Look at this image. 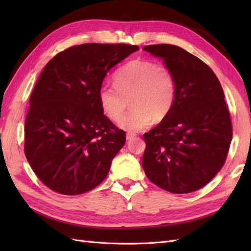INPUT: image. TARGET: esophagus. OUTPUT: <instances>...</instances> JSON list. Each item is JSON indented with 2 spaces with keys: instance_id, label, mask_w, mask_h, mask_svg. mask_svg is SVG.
<instances>
[{
  "instance_id": "obj_1",
  "label": "esophagus",
  "mask_w": 251,
  "mask_h": 251,
  "mask_svg": "<svg viewBox=\"0 0 251 251\" xmlns=\"http://www.w3.org/2000/svg\"><path fill=\"white\" fill-rule=\"evenodd\" d=\"M136 136V134H134V133H126V140H131L133 137H135Z\"/></svg>"
}]
</instances>
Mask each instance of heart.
Wrapping results in <instances>:
<instances>
[{
	"instance_id": "b5f03b06",
	"label": "heart",
	"mask_w": 251,
	"mask_h": 251,
	"mask_svg": "<svg viewBox=\"0 0 251 251\" xmlns=\"http://www.w3.org/2000/svg\"><path fill=\"white\" fill-rule=\"evenodd\" d=\"M114 85H103L98 100L111 120L117 121L130 98L132 110L119 121V126L130 132L148 127L151 120L160 121L169 115L176 98V80L169 67L151 60L133 59L114 74Z\"/></svg>"
}]
</instances>
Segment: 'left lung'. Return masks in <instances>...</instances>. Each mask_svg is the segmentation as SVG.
Listing matches in <instances>:
<instances>
[{"mask_svg": "<svg viewBox=\"0 0 251 251\" xmlns=\"http://www.w3.org/2000/svg\"><path fill=\"white\" fill-rule=\"evenodd\" d=\"M176 80L169 115L143 135L142 168L151 182L173 194L198 191L221 170L232 138L229 111L216 74L178 46L150 45Z\"/></svg>", "mask_w": 251, "mask_h": 251, "instance_id": "obj_1", "label": "left lung"}]
</instances>
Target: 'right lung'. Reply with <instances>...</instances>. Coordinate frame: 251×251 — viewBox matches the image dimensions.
Wrapping results in <instances>:
<instances>
[{"instance_id": "add662e5", "label": "right lung", "mask_w": 251, "mask_h": 251, "mask_svg": "<svg viewBox=\"0 0 251 251\" xmlns=\"http://www.w3.org/2000/svg\"><path fill=\"white\" fill-rule=\"evenodd\" d=\"M137 50L126 44H83L45 66L30 96L25 155L52 191L80 195L108 176L126 133L103 114L98 91L112 68Z\"/></svg>"}]
</instances>
